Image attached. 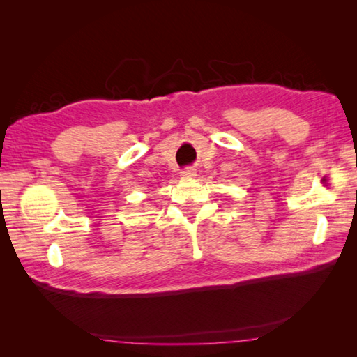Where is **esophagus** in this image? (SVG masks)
<instances>
[{
    "mask_svg": "<svg viewBox=\"0 0 357 357\" xmlns=\"http://www.w3.org/2000/svg\"><path fill=\"white\" fill-rule=\"evenodd\" d=\"M181 173V176L183 178H195L196 176V170L193 169V167H185V169H183L179 172Z\"/></svg>",
    "mask_w": 357,
    "mask_h": 357,
    "instance_id": "34e87169",
    "label": "esophagus"
}]
</instances>
